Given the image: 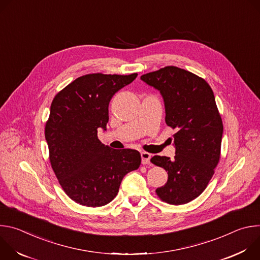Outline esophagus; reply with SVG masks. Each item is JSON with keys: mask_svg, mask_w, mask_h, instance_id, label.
Listing matches in <instances>:
<instances>
[{"mask_svg": "<svg viewBox=\"0 0 260 260\" xmlns=\"http://www.w3.org/2000/svg\"><path fill=\"white\" fill-rule=\"evenodd\" d=\"M141 158H142V164L143 165H148L150 162L151 154L148 153V152H142L141 153Z\"/></svg>", "mask_w": 260, "mask_h": 260, "instance_id": "34e87169", "label": "esophagus"}]
</instances>
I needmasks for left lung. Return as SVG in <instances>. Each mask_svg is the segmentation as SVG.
I'll use <instances>...</instances> for the list:
<instances>
[{
    "label": "left lung",
    "instance_id": "1",
    "mask_svg": "<svg viewBox=\"0 0 260 260\" xmlns=\"http://www.w3.org/2000/svg\"><path fill=\"white\" fill-rule=\"evenodd\" d=\"M141 80L159 90L166 123L177 129L174 159L151 158L169 176L156 194L171 205L187 204L206 189L220 159L223 124L213 90L205 79L174 66L144 74Z\"/></svg>",
    "mask_w": 260,
    "mask_h": 260
}]
</instances>
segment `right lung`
Wrapping results in <instances>:
<instances>
[{
    "mask_svg": "<svg viewBox=\"0 0 260 260\" xmlns=\"http://www.w3.org/2000/svg\"><path fill=\"white\" fill-rule=\"evenodd\" d=\"M137 76L88 74L67 85L51 103L45 125L49 160L63 191L77 204H109L123 177L141 165L137 150L111 149L98 138L99 128L106 131L111 99Z\"/></svg>",
    "mask_w": 260,
    "mask_h": 260,
    "instance_id": "right-lung-1",
    "label": "right lung"
}]
</instances>
